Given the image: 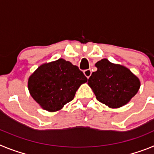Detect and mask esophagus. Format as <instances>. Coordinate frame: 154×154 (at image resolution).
Instances as JSON below:
<instances>
[{"instance_id":"34e87169","label":"esophagus","mask_w":154,"mask_h":154,"mask_svg":"<svg viewBox=\"0 0 154 154\" xmlns=\"http://www.w3.org/2000/svg\"><path fill=\"white\" fill-rule=\"evenodd\" d=\"M84 75L86 76L87 78L89 79V77H90L91 75H92V71H91L90 69H86V70L84 71Z\"/></svg>"}]
</instances>
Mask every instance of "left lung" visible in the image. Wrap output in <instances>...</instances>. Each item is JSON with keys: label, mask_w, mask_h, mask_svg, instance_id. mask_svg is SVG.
Masks as SVG:
<instances>
[{"label": "left lung", "mask_w": 154, "mask_h": 154, "mask_svg": "<svg viewBox=\"0 0 154 154\" xmlns=\"http://www.w3.org/2000/svg\"><path fill=\"white\" fill-rule=\"evenodd\" d=\"M97 71L92 73L88 85L98 101L109 108L127 104L140 87V81L128 68L103 58L96 63Z\"/></svg>", "instance_id": "1"}]
</instances>
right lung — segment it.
Masks as SVG:
<instances>
[{"label":"right lung","instance_id":"add662e5","mask_svg":"<svg viewBox=\"0 0 154 154\" xmlns=\"http://www.w3.org/2000/svg\"><path fill=\"white\" fill-rule=\"evenodd\" d=\"M87 81L78 66L59 58L40 65L28 78V88L35 101L52 112L72 101L80 85Z\"/></svg>","mask_w":154,"mask_h":154}]
</instances>
